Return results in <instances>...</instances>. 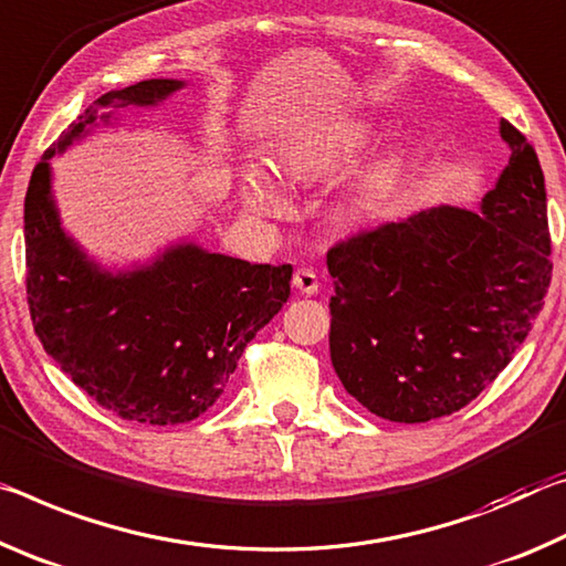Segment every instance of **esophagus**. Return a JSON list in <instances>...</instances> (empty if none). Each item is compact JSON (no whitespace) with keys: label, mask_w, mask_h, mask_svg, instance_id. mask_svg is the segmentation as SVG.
<instances>
[{"label":"esophagus","mask_w":566,"mask_h":566,"mask_svg":"<svg viewBox=\"0 0 566 566\" xmlns=\"http://www.w3.org/2000/svg\"><path fill=\"white\" fill-rule=\"evenodd\" d=\"M293 289L303 295H316L321 289L318 275L313 273L311 268H298V271L293 273Z\"/></svg>","instance_id":"34e87169"}]
</instances>
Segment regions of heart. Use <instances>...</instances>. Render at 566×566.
<instances>
[{"instance_id":"heart-1","label":"heart","mask_w":566,"mask_h":566,"mask_svg":"<svg viewBox=\"0 0 566 566\" xmlns=\"http://www.w3.org/2000/svg\"><path fill=\"white\" fill-rule=\"evenodd\" d=\"M368 140H370V133L364 125H348L344 129H338L336 135L295 145L293 150L285 153L281 163V172L293 182L321 180L331 172L346 168L348 163H354L360 155V150H366ZM386 172H388V165H378V168L364 180V190H374L376 185L386 178ZM240 196H243V206L253 212V216L275 218L285 212L283 196L277 192L275 182L268 178V172H263L261 168H248L243 178V188H240Z\"/></svg>"}]
</instances>
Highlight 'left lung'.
<instances>
[{"label": "left lung", "mask_w": 566, "mask_h": 566, "mask_svg": "<svg viewBox=\"0 0 566 566\" xmlns=\"http://www.w3.org/2000/svg\"><path fill=\"white\" fill-rule=\"evenodd\" d=\"M499 133L512 155L479 212L421 210L328 250L333 368L381 419L464 409L539 316L552 281L544 172L512 123Z\"/></svg>", "instance_id": "obj_1"}]
</instances>
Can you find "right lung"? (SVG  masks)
Returning a JSON list of instances; mask_svg holds the SVG:
<instances>
[{"instance_id": "1", "label": "right lung", "mask_w": 566, "mask_h": 566, "mask_svg": "<svg viewBox=\"0 0 566 566\" xmlns=\"http://www.w3.org/2000/svg\"><path fill=\"white\" fill-rule=\"evenodd\" d=\"M180 80H143L97 97L32 172L24 198L27 303L36 338L82 391L119 419L188 423L218 401L255 338L291 295V265L180 243L150 265L102 271L60 226L50 157L129 105L153 107Z\"/></svg>"}]
</instances>
